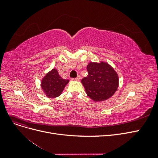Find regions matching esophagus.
I'll list each match as a JSON object with an SVG mask.
<instances>
[{
	"label": "esophagus",
	"mask_w": 158,
	"mask_h": 158,
	"mask_svg": "<svg viewBox=\"0 0 158 158\" xmlns=\"http://www.w3.org/2000/svg\"><path fill=\"white\" fill-rule=\"evenodd\" d=\"M80 78H81V77H80V75H78V76H77V77H76L74 80H76V81H80Z\"/></svg>",
	"instance_id": "obj_1"
}]
</instances>
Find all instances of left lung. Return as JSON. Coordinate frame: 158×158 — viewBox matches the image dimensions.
<instances>
[{"instance_id": "obj_1", "label": "left lung", "mask_w": 158, "mask_h": 158, "mask_svg": "<svg viewBox=\"0 0 158 158\" xmlns=\"http://www.w3.org/2000/svg\"><path fill=\"white\" fill-rule=\"evenodd\" d=\"M87 70L88 75L82 79V83L88 96L95 102L111 98L118 84V78L114 70L103 62H91L87 66Z\"/></svg>"}]
</instances>
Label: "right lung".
I'll use <instances>...</instances> for the list:
<instances>
[{
    "label": "right lung",
    "mask_w": 158,
    "mask_h": 158,
    "mask_svg": "<svg viewBox=\"0 0 158 158\" xmlns=\"http://www.w3.org/2000/svg\"><path fill=\"white\" fill-rule=\"evenodd\" d=\"M69 80L62 78L56 69H52L42 80L41 88L46 95L50 98H55L62 94Z\"/></svg>",
    "instance_id": "add662e5"
}]
</instances>
